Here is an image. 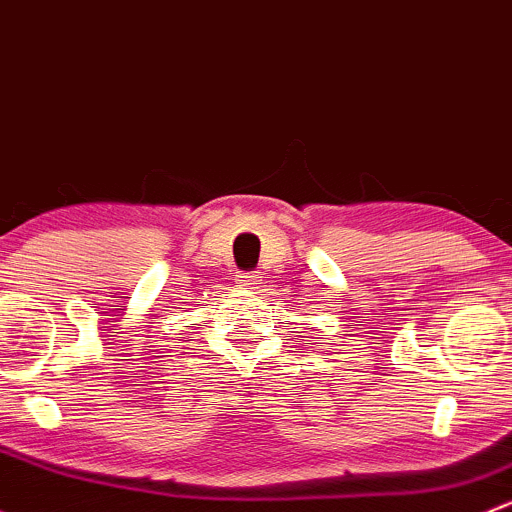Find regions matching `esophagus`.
<instances>
[{"label": "esophagus", "mask_w": 512, "mask_h": 512, "mask_svg": "<svg viewBox=\"0 0 512 512\" xmlns=\"http://www.w3.org/2000/svg\"><path fill=\"white\" fill-rule=\"evenodd\" d=\"M238 282L242 284V287H255V284H260V272H245V274H240V279Z\"/></svg>", "instance_id": "34e87169"}]
</instances>
